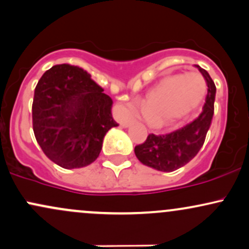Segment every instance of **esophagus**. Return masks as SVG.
Masks as SVG:
<instances>
[{
	"instance_id": "1",
	"label": "esophagus",
	"mask_w": 249,
	"mask_h": 249,
	"mask_svg": "<svg viewBox=\"0 0 249 249\" xmlns=\"http://www.w3.org/2000/svg\"><path fill=\"white\" fill-rule=\"evenodd\" d=\"M133 122H134V119L133 118H130V119H126V121L122 122L121 125H122L123 127H127V126H130V124H132Z\"/></svg>"
}]
</instances>
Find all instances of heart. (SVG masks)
<instances>
[{
  "mask_svg": "<svg viewBox=\"0 0 249 249\" xmlns=\"http://www.w3.org/2000/svg\"><path fill=\"white\" fill-rule=\"evenodd\" d=\"M206 93V82L196 71L167 75L157 83L142 102V117L148 126L161 128L176 124L199 107ZM130 113L142 111L139 101L125 105Z\"/></svg>",
  "mask_w": 249,
  "mask_h": 249,
  "instance_id": "1",
  "label": "heart"
}]
</instances>
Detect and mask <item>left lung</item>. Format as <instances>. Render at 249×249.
Wrapping results in <instances>:
<instances>
[{"label":"left lung","instance_id":"obj_1","mask_svg":"<svg viewBox=\"0 0 249 249\" xmlns=\"http://www.w3.org/2000/svg\"><path fill=\"white\" fill-rule=\"evenodd\" d=\"M198 70L207 83L206 103L201 113L184 127L167 134H148L146 141L134 147L142 164L161 172H172L190 162L205 142L214 113L216 88L208 72L199 65Z\"/></svg>","mask_w":249,"mask_h":249}]
</instances>
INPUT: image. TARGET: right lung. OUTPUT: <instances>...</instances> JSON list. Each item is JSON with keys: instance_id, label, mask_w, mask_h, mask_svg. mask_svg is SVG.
I'll use <instances>...</instances> for the list:
<instances>
[{"instance_id": "obj_1", "label": "right lung", "mask_w": 249, "mask_h": 249, "mask_svg": "<svg viewBox=\"0 0 249 249\" xmlns=\"http://www.w3.org/2000/svg\"><path fill=\"white\" fill-rule=\"evenodd\" d=\"M85 70L53 65L35 88L33 128L45 156L63 168L90 165L101 153L111 127L112 99Z\"/></svg>"}]
</instances>
